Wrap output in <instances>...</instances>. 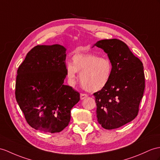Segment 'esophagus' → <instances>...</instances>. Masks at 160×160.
<instances>
[{
	"label": "esophagus",
	"instance_id": "esophagus-1",
	"mask_svg": "<svg viewBox=\"0 0 160 160\" xmlns=\"http://www.w3.org/2000/svg\"><path fill=\"white\" fill-rule=\"evenodd\" d=\"M88 96V94H86V93H81V95H80V98H81V100H83V99H85V98H86Z\"/></svg>",
	"mask_w": 160,
	"mask_h": 160
}]
</instances>
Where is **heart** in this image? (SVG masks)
<instances>
[{
  "label": "heart",
  "mask_w": 160,
  "mask_h": 160,
  "mask_svg": "<svg viewBox=\"0 0 160 160\" xmlns=\"http://www.w3.org/2000/svg\"><path fill=\"white\" fill-rule=\"evenodd\" d=\"M112 66L107 57H99L93 53H78L72 58V63L66 68L68 81L73 84L79 72V81L85 90L94 92L106 86L112 74Z\"/></svg>",
  "instance_id": "1"
}]
</instances>
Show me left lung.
<instances>
[{
	"mask_svg": "<svg viewBox=\"0 0 160 160\" xmlns=\"http://www.w3.org/2000/svg\"><path fill=\"white\" fill-rule=\"evenodd\" d=\"M94 45L107 53L112 66L108 83L93 93L96 117L104 129H115L138 113L145 88L143 65L125 42L117 38L101 40Z\"/></svg>",
	"mask_w": 160,
	"mask_h": 160,
	"instance_id": "8db88e82",
	"label": "left lung"
}]
</instances>
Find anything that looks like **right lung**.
Masks as SVG:
<instances>
[{"mask_svg": "<svg viewBox=\"0 0 160 160\" xmlns=\"http://www.w3.org/2000/svg\"><path fill=\"white\" fill-rule=\"evenodd\" d=\"M66 49L60 45H37L19 66L15 98L29 125L35 130L56 133L71 120L79 93L64 85L67 77Z\"/></svg>", "mask_w": 160, "mask_h": 160, "instance_id": "obj_1", "label": "right lung"}]
</instances>
